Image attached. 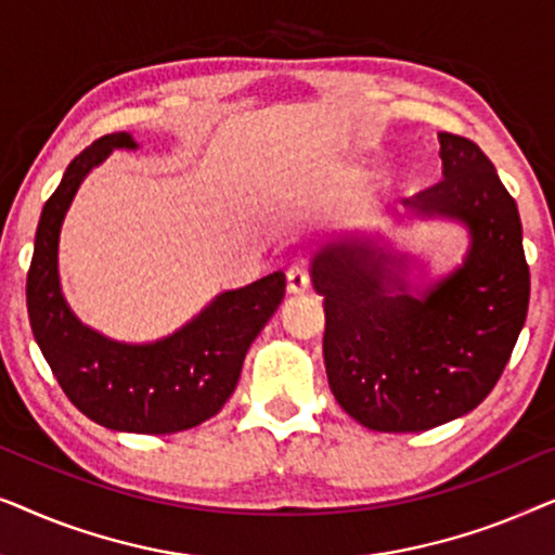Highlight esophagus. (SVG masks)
Returning a JSON list of instances; mask_svg holds the SVG:
<instances>
[{
	"label": "esophagus",
	"instance_id": "1",
	"mask_svg": "<svg viewBox=\"0 0 555 555\" xmlns=\"http://www.w3.org/2000/svg\"><path fill=\"white\" fill-rule=\"evenodd\" d=\"M310 287V270L306 264H293L287 270V291L291 293H306Z\"/></svg>",
	"mask_w": 555,
	"mask_h": 555
}]
</instances>
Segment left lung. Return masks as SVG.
Here are the masks:
<instances>
[{
  "mask_svg": "<svg viewBox=\"0 0 555 555\" xmlns=\"http://www.w3.org/2000/svg\"><path fill=\"white\" fill-rule=\"evenodd\" d=\"M444 179L409 207L462 219L473 247L424 300L386 291V255L333 247L315 257L323 356L333 397L374 431H424L473 412L503 376L528 315L530 270L515 199L465 135L439 133Z\"/></svg>",
  "mask_w": 555,
  "mask_h": 555,
  "instance_id": "8db88e82",
  "label": "left lung"
}]
</instances>
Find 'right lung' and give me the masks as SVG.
<instances>
[{
	"label": "right lung",
	"instance_id": "obj_1",
	"mask_svg": "<svg viewBox=\"0 0 555 555\" xmlns=\"http://www.w3.org/2000/svg\"><path fill=\"white\" fill-rule=\"evenodd\" d=\"M133 146L124 131L101 135L67 166L37 224L27 313L60 389L88 420L135 435H171L207 422L232 397L249 344L283 302L285 275L272 272L222 293L186 328L151 346L116 344L86 328L60 293V224L82 177L113 149Z\"/></svg>",
	"mask_w": 555,
	"mask_h": 555
}]
</instances>
